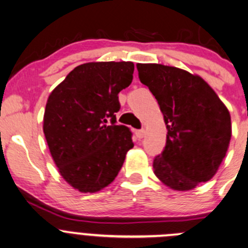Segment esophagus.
<instances>
[{"label":"esophagus","mask_w":248,"mask_h":248,"mask_svg":"<svg viewBox=\"0 0 248 248\" xmlns=\"http://www.w3.org/2000/svg\"><path fill=\"white\" fill-rule=\"evenodd\" d=\"M135 134H136V136H137V138H143L144 137V134H145V130L144 129H140V130H136L135 131Z\"/></svg>","instance_id":"obj_1"}]
</instances>
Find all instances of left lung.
Listing matches in <instances>:
<instances>
[{"label":"left lung","mask_w":248,"mask_h":248,"mask_svg":"<svg viewBox=\"0 0 248 248\" xmlns=\"http://www.w3.org/2000/svg\"><path fill=\"white\" fill-rule=\"evenodd\" d=\"M142 84L155 95L168 135L154 158L155 175L175 190H189L215 175L227 153L231 116L199 76L158 63H138Z\"/></svg>","instance_id":"8db88e82"}]
</instances>
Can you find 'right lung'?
Instances as JSON below:
<instances>
[{"label": "right lung", "mask_w": 248, "mask_h": 248, "mask_svg": "<svg viewBox=\"0 0 248 248\" xmlns=\"http://www.w3.org/2000/svg\"><path fill=\"white\" fill-rule=\"evenodd\" d=\"M135 66L82 63L50 93L44 132L61 176L82 193H95L118 175L134 146L131 132L117 125L118 93L132 81Z\"/></svg>", "instance_id": "obj_1"}]
</instances>
